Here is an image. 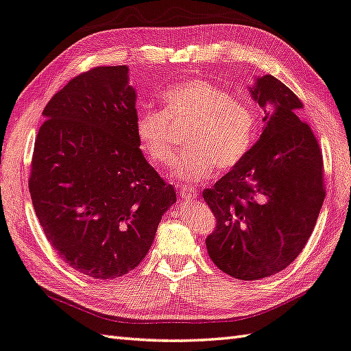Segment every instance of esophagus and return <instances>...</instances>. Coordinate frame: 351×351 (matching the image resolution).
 I'll list each match as a JSON object with an SVG mask.
<instances>
[{
  "instance_id": "obj_1",
  "label": "esophagus",
  "mask_w": 351,
  "mask_h": 351,
  "mask_svg": "<svg viewBox=\"0 0 351 351\" xmlns=\"http://www.w3.org/2000/svg\"><path fill=\"white\" fill-rule=\"evenodd\" d=\"M180 193L182 197H189V199H192V197L197 196V190L195 187H182L180 190Z\"/></svg>"
}]
</instances>
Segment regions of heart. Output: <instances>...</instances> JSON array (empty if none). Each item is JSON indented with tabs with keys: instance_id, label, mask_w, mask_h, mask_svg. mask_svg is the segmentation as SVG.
<instances>
[{
	"instance_id": "1",
	"label": "heart",
	"mask_w": 351,
	"mask_h": 351,
	"mask_svg": "<svg viewBox=\"0 0 351 351\" xmlns=\"http://www.w3.org/2000/svg\"><path fill=\"white\" fill-rule=\"evenodd\" d=\"M162 110L143 109L135 130L141 150L152 162L170 165L176 156L171 124H190L187 152L175 167L182 181H199L216 165L227 170L238 165L252 150L258 135V117L247 99L232 97L224 88L201 78L165 88Z\"/></svg>"
}]
</instances>
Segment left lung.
Segmentation results:
<instances>
[{"label":"left lung","instance_id":"obj_1","mask_svg":"<svg viewBox=\"0 0 351 351\" xmlns=\"http://www.w3.org/2000/svg\"><path fill=\"white\" fill-rule=\"evenodd\" d=\"M250 93L265 113L263 135L202 192L216 218L207 252L219 270L241 281L287 269L307 244L326 197L322 152L298 118L301 99L271 75L258 78Z\"/></svg>","mask_w":351,"mask_h":351}]
</instances>
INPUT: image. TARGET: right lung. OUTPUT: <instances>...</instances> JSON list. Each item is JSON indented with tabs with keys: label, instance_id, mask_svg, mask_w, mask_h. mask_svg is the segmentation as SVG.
<instances>
[{
	"label": "right lung",
	"instance_id": "right-lung-1",
	"mask_svg": "<svg viewBox=\"0 0 351 351\" xmlns=\"http://www.w3.org/2000/svg\"><path fill=\"white\" fill-rule=\"evenodd\" d=\"M127 66L82 72L43 114L29 192L50 245L95 279L125 275L145 258L175 189L145 161Z\"/></svg>",
	"mask_w": 351,
	"mask_h": 351
}]
</instances>
